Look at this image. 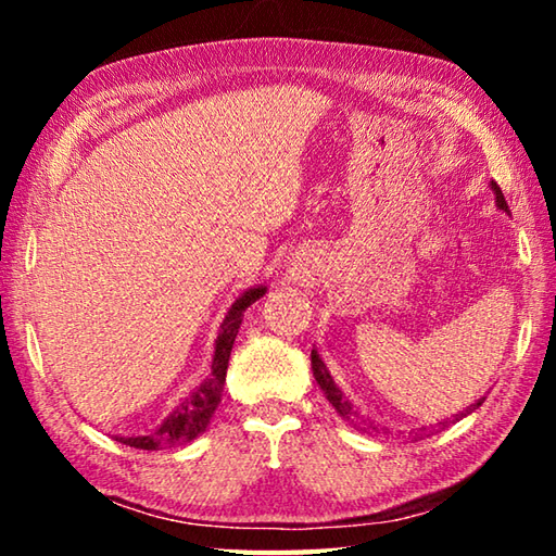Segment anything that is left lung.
Segmentation results:
<instances>
[{"mask_svg": "<svg viewBox=\"0 0 556 556\" xmlns=\"http://www.w3.org/2000/svg\"><path fill=\"white\" fill-rule=\"evenodd\" d=\"M491 188H493V193H495V205H497V208L505 211V213H510V211H507V203H505V195H503V191H501V186H497L495 181H491ZM312 368H314V378H316V382H318V388L324 390L326 400L333 404L336 412L341 414L343 419L351 421V425H353V421H357V412H353V404L348 402V400L343 397V392L336 388V382H333V378H331V372H328L326 363L321 361V355H318V351H312ZM483 400H485V397H481V400H478L476 404H470V407H468L466 412L456 414L454 419L458 421L460 417H466V414H470L473 409H478V407H481V404H483ZM446 425H448V421H439V427H441V429H444ZM365 429H368V431H370V429H372V431H378V427H372V425H365V427H363V431H365ZM378 434H380V431H378Z\"/></svg>", "mask_w": 556, "mask_h": 556, "instance_id": "8db88e82", "label": "left lung"}]
</instances>
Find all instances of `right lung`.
Listing matches in <instances>:
<instances>
[{"label":"right lung","mask_w":556,"mask_h":556,"mask_svg":"<svg viewBox=\"0 0 556 556\" xmlns=\"http://www.w3.org/2000/svg\"><path fill=\"white\" fill-rule=\"evenodd\" d=\"M267 287H252L235 299V304L225 314L218 338H215V355L211 365V375L201 382L181 404L168 414V417L159 425L154 431H149L144 437H115V441L125 446L144 448V451H159V448H172V446H184L195 437H201L211 425V417L218 409L223 384H225V372H228V361L230 351L235 343V336H238V328L242 324L244 308L255 304L260 296H265Z\"/></svg>","instance_id":"right-lung-1"}]
</instances>
